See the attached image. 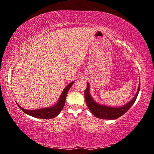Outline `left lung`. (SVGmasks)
Returning a JSON list of instances; mask_svg holds the SVG:
<instances>
[{
    "mask_svg": "<svg viewBox=\"0 0 154 154\" xmlns=\"http://www.w3.org/2000/svg\"><path fill=\"white\" fill-rule=\"evenodd\" d=\"M87 88L84 92V97L90 111L97 118L101 119H108V120L118 119L122 115H123L127 111H128V109L132 106L136 98H137L138 92L140 91V83H139L137 92H136L135 96L133 97L132 99L130 102L126 103L125 106H121L119 108H115V107L103 106V105L99 104L97 102H95L90 94V85L88 83H87Z\"/></svg>",
    "mask_w": 154,
    "mask_h": 154,
    "instance_id": "1",
    "label": "left lung"
}]
</instances>
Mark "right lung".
Wrapping results in <instances>:
<instances>
[{"mask_svg": "<svg viewBox=\"0 0 154 154\" xmlns=\"http://www.w3.org/2000/svg\"><path fill=\"white\" fill-rule=\"evenodd\" d=\"M73 83H74V82L70 83V84L65 88L64 90H63L62 94H61V96L60 97V99L58 100V101L53 106H50L48 107V108H40L38 109L29 110V109L23 108L22 107L19 106L18 103H17V105H18V106L20 108V109H22V111H23L24 113L28 114L29 116L42 119H49L55 118V116H57L58 114L60 113V112L62 111V109L64 108L66 97L68 90L70 88V87L72 86Z\"/></svg>", "mask_w": 154, "mask_h": 154, "instance_id": "add662e5", "label": "right lung"}]
</instances>
